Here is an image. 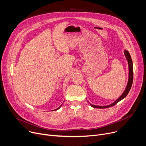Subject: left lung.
I'll use <instances>...</instances> for the list:
<instances>
[{"label": "left lung", "mask_w": 146, "mask_h": 146, "mask_svg": "<svg viewBox=\"0 0 146 146\" xmlns=\"http://www.w3.org/2000/svg\"><path fill=\"white\" fill-rule=\"evenodd\" d=\"M124 55L128 61V70H129V73H128V80L127 86L125 88V90L124 91V92L122 93V94L117 99L116 101H115L113 103L108 105H105V106H99V105H95L90 104V106L93 108H101V109H104V108H110V107L113 106L115 104H117L118 102H119L120 101L122 100V99H124L126 96L128 95V92H129L130 89H131L132 84H133V63L132 61V59L131 57V56H130L129 52L127 50H125L124 51Z\"/></svg>", "instance_id": "1"}]
</instances>
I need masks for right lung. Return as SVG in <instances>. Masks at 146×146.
I'll return each mask as SVG.
<instances>
[{"mask_svg": "<svg viewBox=\"0 0 146 146\" xmlns=\"http://www.w3.org/2000/svg\"><path fill=\"white\" fill-rule=\"evenodd\" d=\"M62 104H61V105H60V106H59V107H58V108H57V109H56V110H58V109H60V107H61V105H62Z\"/></svg>", "mask_w": 146, "mask_h": 146, "instance_id": "obj_1", "label": "right lung"}]
</instances>
